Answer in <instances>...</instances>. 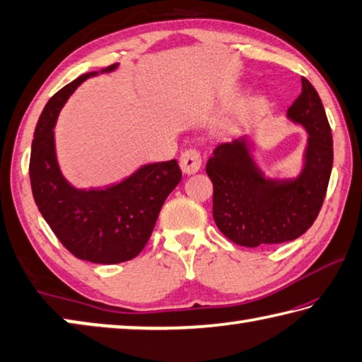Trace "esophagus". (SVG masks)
I'll use <instances>...</instances> for the list:
<instances>
[{"instance_id": "34e87169", "label": "esophagus", "mask_w": 362, "mask_h": 362, "mask_svg": "<svg viewBox=\"0 0 362 362\" xmlns=\"http://www.w3.org/2000/svg\"><path fill=\"white\" fill-rule=\"evenodd\" d=\"M201 153L198 150L194 148H189V150H185L180 155V168L185 174L192 175V174H196L201 168Z\"/></svg>"}]
</instances>
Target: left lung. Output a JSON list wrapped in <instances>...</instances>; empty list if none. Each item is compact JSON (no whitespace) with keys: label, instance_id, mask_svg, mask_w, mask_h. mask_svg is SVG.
I'll return each instance as SVG.
<instances>
[{"label":"left lung","instance_id":"obj_1","mask_svg":"<svg viewBox=\"0 0 362 362\" xmlns=\"http://www.w3.org/2000/svg\"><path fill=\"white\" fill-rule=\"evenodd\" d=\"M287 118L308 132L305 164L296 179H268L240 137L220 144L206 164L214 185L212 216L230 241L246 247L297 240L310 228L326 198L334 148L322 102L308 79L287 110Z\"/></svg>","mask_w":362,"mask_h":362}]
</instances>
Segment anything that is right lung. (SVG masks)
I'll return each mask as SVG.
<instances>
[{"label":"right lung","instance_id":"right-lung-1","mask_svg":"<svg viewBox=\"0 0 362 362\" xmlns=\"http://www.w3.org/2000/svg\"><path fill=\"white\" fill-rule=\"evenodd\" d=\"M118 64L100 73L113 71ZM97 71L84 73L54 94L36 124L30 155V183L41 216L65 249L93 263L127 262L148 243L159 211L182 180L175 159L145 164L116 185L78 189L59 169L54 126L66 99Z\"/></svg>","mask_w":362,"mask_h":362}]
</instances>
